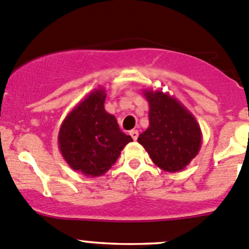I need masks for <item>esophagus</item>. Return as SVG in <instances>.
Instances as JSON below:
<instances>
[{
	"label": "esophagus",
	"instance_id": "1",
	"mask_svg": "<svg viewBox=\"0 0 249 249\" xmlns=\"http://www.w3.org/2000/svg\"><path fill=\"white\" fill-rule=\"evenodd\" d=\"M130 136L132 137V140L136 141L137 137H139V131H137V130H131V131H130Z\"/></svg>",
	"mask_w": 249,
	"mask_h": 249
}]
</instances>
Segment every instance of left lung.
<instances>
[{
  "label": "left lung",
  "instance_id": "obj_1",
  "mask_svg": "<svg viewBox=\"0 0 249 249\" xmlns=\"http://www.w3.org/2000/svg\"><path fill=\"white\" fill-rule=\"evenodd\" d=\"M149 125L137 141L152 161L168 173L183 170L198 154L202 131L195 115L168 92L143 90Z\"/></svg>",
  "mask_w": 249,
  "mask_h": 249
}]
</instances>
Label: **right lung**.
<instances>
[{
	"mask_svg": "<svg viewBox=\"0 0 249 249\" xmlns=\"http://www.w3.org/2000/svg\"><path fill=\"white\" fill-rule=\"evenodd\" d=\"M106 89L91 91L64 118L58 146L74 171L96 178L107 173L131 136L119 129L117 119L105 109Z\"/></svg>",
	"mask_w": 249,
	"mask_h": 249,
	"instance_id": "right-lung-1",
	"label": "right lung"
}]
</instances>
